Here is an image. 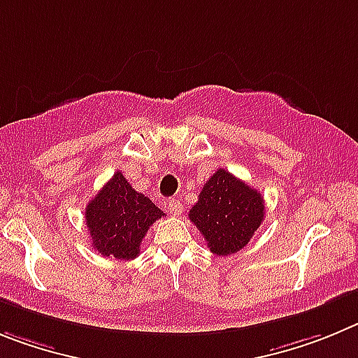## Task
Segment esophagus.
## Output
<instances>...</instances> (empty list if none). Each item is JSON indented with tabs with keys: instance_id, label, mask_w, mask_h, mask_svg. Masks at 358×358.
Returning a JSON list of instances; mask_svg holds the SVG:
<instances>
[{
	"instance_id": "34e87169",
	"label": "esophagus",
	"mask_w": 358,
	"mask_h": 358,
	"mask_svg": "<svg viewBox=\"0 0 358 358\" xmlns=\"http://www.w3.org/2000/svg\"><path fill=\"white\" fill-rule=\"evenodd\" d=\"M166 208H167V212H169V214H173V215H178V214H182V212H183V205L178 201V199H167Z\"/></svg>"
}]
</instances>
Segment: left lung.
Segmentation results:
<instances>
[{
  "mask_svg": "<svg viewBox=\"0 0 358 358\" xmlns=\"http://www.w3.org/2000/svg\"><path fill=\"white\" fill-rule=\"evenodd\" d=\"M264 214V198L257 189L227 169H217L203 185L189 219L201 231L212 253L227 257L250 243Z\"/></svg>",
  "mask_w": 358,
  "mask_h": 358,
  "instance_id": "left-lung-1",
  "label": "left lung"
}]
</instances>
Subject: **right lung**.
<instances>
[{
	"instance_id": "1",
	"label": "right lung",
	"mask_w": 358,
	"mask_h": 358,
	"mask_svg": "<svg viewBox=\"0 0 358 358\" xmlns=\"http://www.w3.org/2000/svg\"><path fill=\"white\" fill-rule=\"evenodd\" d=\"M160 217L164 212L135 191L121 171L114 173L85 208V224L94 250L117 260L139 255L148 228Z\"/></svg>"
}]
</instances>
